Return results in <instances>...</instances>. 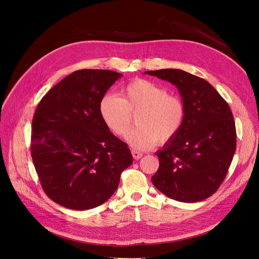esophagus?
I'll use <instances>...</instances> for the list:
<instances>
[{"instance_id":"34e87169","label":"esophagus","mask_w":259,"mask_h":259,"mask_svg":"<svg viewBox=\"0 0 259 259\" xmlns=\"http://www.w3.org/2000/svg\"><path fill=\"white\" fill-rule=\"evenodd\" d=\"M131 153H132V156L134 159H140L143 156V153L140 151H137V150H132Z\"/></svg>"}]
</instances>
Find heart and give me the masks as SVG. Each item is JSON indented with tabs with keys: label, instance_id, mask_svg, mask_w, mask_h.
Segmentation results:
<instances>
[{
	"label": "heart",
	"instance_id": "1",
	"mask_svg": "<svg viewBox=\"0 0 259 259\" xmlns=\"http://www.w3.org/2000/svg\"><path fill=\"white\" fill-rule=\"evenodd\" d=\"M122 98L107 93L100 102V114L107 127L118 137H125L137 115V129L127 137L128 143L145 150L173 140L185 120L183 101L168 94L153 81L137 78L121 91Z\"/></svg>",
	"mask_w": 259,
	"mask_h": 259
}]
</instances>
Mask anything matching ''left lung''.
<instances>
[{
	"label": "left lung",
	"instance_id": "obj_1",
	"mask_svg": "<svg viewBox=\"0 0 259 259\" xmlns=\"http://www.w3.org/2000/svg\"><path fill=\"white\" fill-rule=\"evenodd\" d=\"M145 73L178 87L186 111L180 132L156 153L159 167L152 183L175 200L206 199L223 184L236 150L232 111L217 90L199 76L180 69Z\"/></svg>",
	"mask_w": 259,
	"mask_h": 259
}]
</instances>
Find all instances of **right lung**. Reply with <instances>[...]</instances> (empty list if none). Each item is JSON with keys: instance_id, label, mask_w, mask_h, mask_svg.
<instances>
[{"instance_id": "1", "label": "right lung", "mask_w": 259, "mask_h": 259, "mask_svg": "<svg viewBox=\"0 0 259 259\" xmlns=\"http://www.w3.org/2000/svg\"><path fill=\"white\" fill-rule=\"evenodd\" d=\"M120 73L72 72L38 103L31 127V156L46 195L72 210L101 206L115 192L133 161L128 145L112 134L100 102Z\"/></svg>"}]
</instances>
